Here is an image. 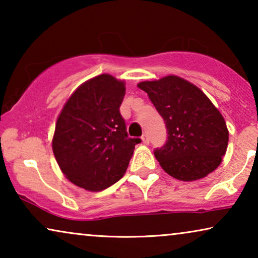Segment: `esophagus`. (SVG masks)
Instances as JSON below:
<instances>
[{
	"label": "esophagus",
	"instance_id": "obj_1",
	"mask_svg": "<svg viewBox=\"0 0 258 258\" xmlns=\"http://www.w3.org/2000/svg\"><path fill=\"white\" fill-rule=\"evenodd\" d=\"M142 142L143 144H149V136H148L147 134H144L142 136Z\"/></svg>",
	"mask_w": 258,
	"mask_h": 258
}]
</instances>
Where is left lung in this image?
Masks as SVG:
<instances>
[{
	"instance_id": "1",
	"label": "left lung",
	"mask_w": 258,
	"mask_h": 258,
	"mask_svg": "<svg viewBox=\"0 0 258 258\" xmlns=\"http://www.w3.org/2000/svg\"><path fill=\"white\" fill-rule=\"evenodd\" d=\"M137 87L148 94L167 126V142L154 151L163 170L185 182L213 172L227 151L229 132L207 95L175 75L144 81Z\"/></svg>"
}]
</instances>
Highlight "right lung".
Wrapping results in <instances>:
<instances>
[{"instance_id": "add662e5", "label": "right lung", "mask_w": 258, "mask_h": 258, "mask_svg": "<svg viewBox=\"0 0 258 258\" xmlns=\"http://www.w3.org/2000/svg\"><path fill=\"white\" fill-rule=\"evenodd\" d=\"M125 83L102 74L77 88L56 122L52 151L74 184L101 191L122 178L140 139H129L119 112Z\"/></svg>"}]
</instances>
